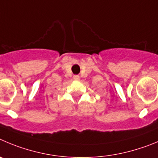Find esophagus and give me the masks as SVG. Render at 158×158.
Instances as JSON below:
<instances>
[{
  "instance_id": "34e87169",
  "label": "esophagus",
  "mask_w": 158,
  "mask_h": 158,
  "mask_svg": "<svg viewBox=\"0 0 158 158\" xmlns=\"http://www.w3.org/2000/svg\"><path fill=\"white\" fill-rule=\"evenodd\" d=\"M74 80H76V81H78L79 79V76H74L73 77Z\"/></svg>"
}]
</instances>
